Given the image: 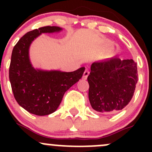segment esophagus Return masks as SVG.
Masks as SVG:
<instances>
[{"mask_svg": "<svg viewBox=\"0 0 152 152\" xmlns=\"http://www.w3.org/2000/svg\"><path fill=\"white\" fill-rule=\"evenodd\" d=\"M88 75H89V71L87 70H85V72H84V73H83V76H82V79H87Z\"/></svg>", "mask_w": 152, "mask_h": 152, "instance_id": "1", "label": "esophagus"}]
</instances>
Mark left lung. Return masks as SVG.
<instances>
[{
    "label": "left lung",
    "instance_id": "1",
    "mask_svg": "<svg viewBox=\"0 0 152 152\" xmlns=\"http://www.w3.org/2000/svg\"><path fill=\"white\" fill-rule=\"evenodd\" d=\"M137 63L117 56L93 62L87 77L92 108L102 113H115L130 102L137 83Z\"/></svg>",
    "mask_w": 152,
    "mask_h": 152
}]
</instances>
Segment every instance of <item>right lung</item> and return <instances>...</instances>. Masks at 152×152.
Wrapping results in <instances>:
<instances>
[{"instance_id":"obj_1","label":"right lung","mask_w":152,"mask_h":152,"mask_svg":"<svg viewBox=\"0 0 152 152\" xmlns=\"http://www.w3.org/2000/svg\"><path fill=\"white\" fill-rule=\"evenodd\" d=\"M62 30L45 26L26 34L14 47L10 66V81L15 100L26 111L47 115L57 110L65 92L82 78L85 67L73 72L34 68L29 58L31 44L42 33Z\"/></svg>"}]
</instances>
